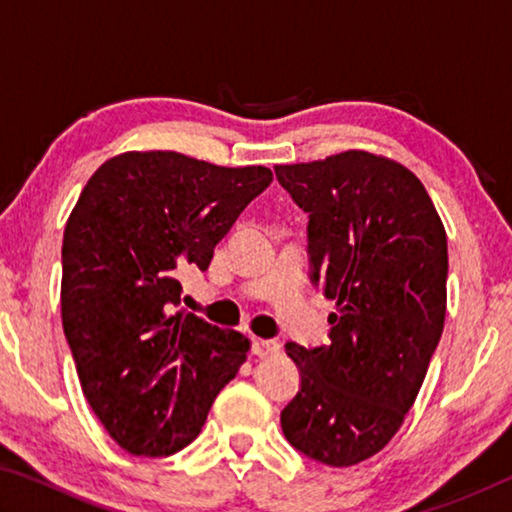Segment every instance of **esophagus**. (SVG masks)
<instances>
[{
  "label": "esophagus",
  "mask_w": 512,
  "mask_h": 512,
  "mask_svg": "<svg viewBox=\"0 0 512 512\" xmlns=\"http://www.w3.org/2000/svg\"><path fill=\"white\" fill-rule=\"evenodd\" d=\"M280 352V343L277 341H266V339H253V354L259 359L273 357V354Z\"/></svg>",
  "instance_id": "obj_1"
}]
</instances>
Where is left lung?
<instances>
[{
    "label": "left lung",
    "instance_id": "8db88e82",
    "mask_svg": "<svg viewBox=\"0 0 512 512\" xmlns=\"http://www.w3.org/2000/svg\"><path fill=\"white\" fill-rule=\"evenodd\" d=\"M309 214L311 280L336 302L329 343H287L302 386L280 415L289 443L350 467L381 452L420 393L447 311V235L413 171L343 151L275 164Z\"/></svg>",
    "mask_w": 512,
    "mask_h": 512
}]
</instances>
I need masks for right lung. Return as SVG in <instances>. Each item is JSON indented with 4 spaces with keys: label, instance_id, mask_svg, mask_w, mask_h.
<instances>
[{
    "label": "right lung",
    "instance_id": "1",
    "mask_svg": "<svg viewBox=\"0 0 512 512\" xmlns=\"http://www.w3.org/2000/svg\"><path fill=\"white\" fill-rule=\"evenodd\" d=\"M271 180L262 164L126 151L83 187L65 223L60 316L85 400L128 454L187 447L246 361L248 336L173 311L176 275L187 264L205 271Z\"/></svg>",
    "mask_w": 512,
    "mask_h": 512
}]
</instances>
